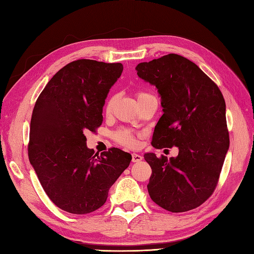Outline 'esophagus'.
I'll return each instance as SVG.
<instances>
[{
  "instance_id": "1",
  "label": "esophagus",
  "mask_w": 254,
  "mask_h": 254,
  "mask_svg": "<svg viewBox=\"0 0 254 254\" xmlns=\"http://www.w3.org/2000/svg\"><path fill=\"white\" fill-rule=\"evenodd\" d=\"M142 157L141 155H139V154H137V153H133L132 154V163H138V162H140V160H142Z\"/></svg>"
}]
</instances>
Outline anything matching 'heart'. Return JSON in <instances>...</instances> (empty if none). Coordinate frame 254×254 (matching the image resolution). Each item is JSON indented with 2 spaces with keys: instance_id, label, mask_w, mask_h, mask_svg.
Instances as JSON below:
<instances>
[{
  "instance_id": "obj_1",
  "label": "heart",
  "mask_w": 254,
  "mask_h": 254,
  "mask_svg": "<svg viewBox=\"0 0 254 254\" xmlns=\"http://www.w3.org/2000/svg\"><path fill=\"white\" fill-rule=\"evenodd\" d=\"M151 95L146 94V92H143V91H139L137 94V100L140 101L141 99H143L145 97H148ZM113 104H114V99H110V100H108L107 104H106V108H104V110H106V113L107 114H110L111 111H112V108H113ZM114 138L115 140L119 142V143H121L122 145H125V146H134L135 144H137V141H135L134 137L131 134L129 133L128 131H117L115 134H114Z\"/></svg>"
}]
</instances>
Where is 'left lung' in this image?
Wrapping results in <instances>:
<instances>
[{
    "label": "left lung",
    "mask_w": 254,
    "mask_h": 254,
    "mask_svg": "<svg viewBox=\"0 0 254 254\" xmlns=\"http://www.w3.org/2000/svg\"><path fill=\"white\" fill-rule=\"evenodd\" d=\"M135 70L162 98L164 114L152 145L179 148L169 159L144 154L152 168L148 194L170 212L199 207L215 190L230 147L223 95L194 63L177 54L141 63Z\"/></svg>",
    "instance_id": "8db88e82"
}]
</instances>
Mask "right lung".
<instances>
[{"mask_svg":"<svg viewBox=\"0 0 254 254\" xmlns=\"http://www.w3.org/2000/svg\"><path fill=\"white\" fill-rule=\"evenodd\" d=\"M122 72V64L72 61L35 102L29 160L49 199L69 213L86 214L103 206L110 188L130 164V154L117 147L94 154L85 137L101 126L104 102Z\"/></svg>","mask_w":254,"mask_h":254,"instance_id":"right-lung-1","label":"right lung"}]
</instances>
